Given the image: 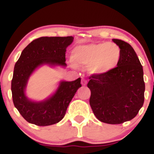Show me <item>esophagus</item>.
Segmentation results:
<instances>
[{
    "instance_id": "esophagus-1",
    "label": "esophagus",
    "mask_w": 154,
    "mask_h": 154,
    "mask_svg": "<svg viewBox=\"0 0 154 154\" xmlns=\"http://www.w3.org/2000/svg\"><path fill=\"white\" fill-rule=\"evenodd\" d=\"M81 83H82V85L83 86L86 85V84H87V79H85L84 77H82V81H81Z\"/></svg>"
}]
</instances>
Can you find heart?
<instances>
[{"label":"heart","mask_w":154,"mask_h":154,"mask_svg":"<svg viewBox=\"0 0 154 154\" xmlns=\"http://www.w3.org/2000/svg\"><path fill=\"white\" fill-rule=\"evenodd\" d=\"M121 59V48L114 43L81 45L72 51V60L76 65L89 66L90 72L98 75L112 72L119 64Z\"/></svg>","instance_id":"1"}]
</instances>
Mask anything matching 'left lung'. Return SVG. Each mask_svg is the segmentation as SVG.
Masks as SVG:
<instances>
[{
    "label": "left lung",
    "instance_id": "left-lung-1",
    "mask_svg": "<svg viewBox=\"0 0 154 154\" xmlns=\"http://www.w3.org/2000/svg\"><path fill=\"white\" fill-rule=\"evenodd\" d=\"M120 47L122 59L112 72L90 76L88 87L93 114L100 122L118 125L137 115L144 103L143 70L130 44L113 39Z\"/></svg>",
    "mask_w": 154,
    "mask_h": 154
}]
</instances>
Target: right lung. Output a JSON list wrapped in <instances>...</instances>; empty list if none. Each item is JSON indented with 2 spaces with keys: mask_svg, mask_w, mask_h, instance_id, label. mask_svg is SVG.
<instances>
[{
  "mask_svg": "<svg viewBox=\"0 0 154 154\" xmlns=\"http://www.w3.org/2000/svg\"><path fill=\"white\" fill-rule=\"evenodd\" d=\"M72 36L41 37L32 41L15 63L11 80L14 106L24 119L38 126H48L64 117L69 104L77 90L82 87L81 78L72 82L61 81L50 98L32 101L25 95L27 81L33 72L43 64L66 66V49L73 42Z\"/></svg>",
  "mask_w": 154,
  "mask_h": 154,
  "instance_id": "obj_1",
  "label": "right lung"
}]
</instances>
